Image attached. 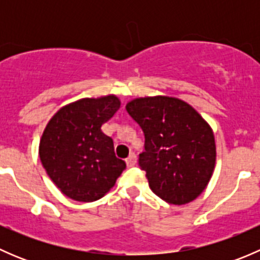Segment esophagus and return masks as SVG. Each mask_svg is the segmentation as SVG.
I'll return each instance as SVG.
<instances>
[{
	"instance_id": "34e87169",
	"label": "esophagus",
	"mask_w": 260,
	"mask_h": 260,
	"mask_svg": "<svg viewBox=\"0 0 260 260\" xmlns=\"http://www.w3.org/2000/svg\"><path fill=\"white\" fill-rule=\"evenodd\" d=\"M136 162H137V158H136V154L133 153V152H131L129 156H128V158L125 159V164H127L128 167H132V166H135Z\"/></svg>"
}]
</instances>
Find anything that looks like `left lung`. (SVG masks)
<instances>
[{
  "mask_svg": "<svg viewBox=\"0 0 260 260\" xmlns=\"http://www.w3.org/2000/svg\"><path fill=\"white\" fill-rule=\"evenodd\" d=\"M125 109L145 135L138 165L146 171L149 188L174 205L195 200L215 167L210 125L186 102L171 96L133 99Z\"/></svg>",
  "mask_w": 260,
  "mask_h": 260,
  "instance_id": "left-lung-1",
  "label": "left lung"
}]
</instances>
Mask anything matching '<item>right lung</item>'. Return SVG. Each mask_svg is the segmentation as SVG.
<instances>
[{"label": "right lung", "instance_id": "right-lung-1", "mask_svg": "<svg viewBox=\"0 0 260 260\" xmlns=\"http://www.w3.org/2000/svg\"><path fill=\"white\" fill-rule=\"evenodd\" d=\"M119 107L115 95L84 98L59 109L46 125L39 147L41 164L68 198L98 200L125 169L115 157L113 140L102 132Z\"/></svg>", "mask_w": 260, "mask_h": 260}]
</instances>
